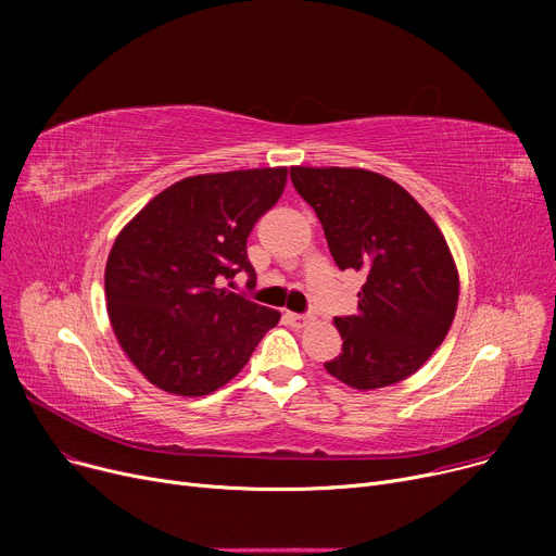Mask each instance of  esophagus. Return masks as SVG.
<instances>
[{"label": "esophagus", "mask_w": 556, "mask_h": 556, "mask_svg": "<svg viewBox=\"0 0 556 556\" xmlns=\"http://www.w3.org/2000/svg\"><path fill=\"white\" fill-rule=\"evenodd\" d=\"M286 319L290 325H293L295 329H304L308 325H313V317L311 315H302V313H286Z\"/></svg>", "instance_id": "obj_1"}]
</instances>
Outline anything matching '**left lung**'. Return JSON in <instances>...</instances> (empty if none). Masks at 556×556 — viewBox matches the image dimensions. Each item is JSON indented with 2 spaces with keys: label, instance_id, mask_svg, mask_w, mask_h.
Here are the masks:
<instances>
[{
  "label": "left lung",
  "instance_id": "obj_1",
  "mask_svg": "<svg viewBox=\"0 0 556 556\" xmlns=\"http://www.w3.org/2000/svg\"><path fill=\"white\" fill-rule=\"evenodd\" d=\"M340 270L365 273L358 313L336 317L342 354L325 369L367 392L413 376L453 325L459 275L442 229L401 185L346 166H293Z\"/></svg>",
  "mask_w": 556,
  "mask_h": 556
}]
</instances>
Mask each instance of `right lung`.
Returning <instances> with one entry per match:
<instances>
[{"mask_svg": "<svg viewBox=\"0 0 556 556\" xmlns=\"http://www.w3.org/2000/svg\"><path fill=\"white\" fill-rule=\"evenodd\" d=\"M286 166L191 175L119 231L105 302L126 356L155 388L212 394L237 376L281 313L220 288L245 270L248 237L283 193Z\"/></svg>", "mask_w": 556, "mask_h": 556, "instance_id": "obj_1", "label": "right lung"}]
</instances>
